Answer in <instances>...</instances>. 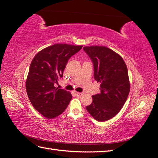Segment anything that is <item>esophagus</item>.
<instances>
[{
	"instance_id": "34e87169",
	"label": "esophagus",
	"mask_w": 158,
	"mask_h": 158,
	"mask_svg": "<svg viewBox=\"0 0 158 158\" xmlns=\"http://www.w3.org/2000/svg\"><path fill=\"white\" fill-rule=\"evenodd\" d=\"M75 94L77 96H81L83 95V93H80V92H76Z\"/></svg>"
}]
</instances>
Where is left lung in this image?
<instances>
[{
	"mask_svg": "<svg viewBox=\"0 0 158 158\" xmlns=\"http://www.w3.org/2000/svg\"><path fill=\"white\" fill-rule=\"evenodd\" d=\"M84 51L91 58L94 79L100 83V93L92 96V102L86 109L93 118L105 122L122 109L128 96L130 83L122 57L105 46H86Z\"/></svg>",
	"mask_w": 158,
	"mask_h": 158,
	"instance_id": "left-lung-1",
	"label": "left lung"
}]
</instances>
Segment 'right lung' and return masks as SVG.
Wrapping results in <instances>:
<instances>
[{"mask_svg": "<svg viewBox=\"0 0 158 158\" xmlns=\"http://www.w3.org/2000/svg\"><path fill=\"white\" fill-rule=\"evenodd\" d=\"M82 45L57 43L39 52L32 59L26 81L28 98L42 115L53 119L64 111L72 99L69 92L55 87L69 58Z\"/></svg>", "mask_w": 158, "mask_h": 158, "instance_id": "add662e5", "label": "right lung"}]
</instances>
